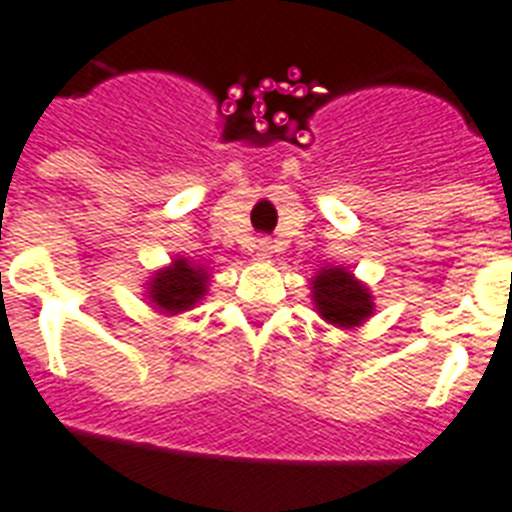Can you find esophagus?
I'll list each match as a JSON object with an SVG mask.
<instances>
[{
  "label": "esophagus",
  "instance_id": "1",
  "mask_svg": "<svg viewBox=\"0 0 512 512\" xmlns=\"http://www.w3.org/2000/svg\"><path fill=\"white\" fill-rule=\"evenodd\" d=\"M257 255L260 257H271L273 255V244L271 241H260V244H257Z\"/></svg>",
  "mask_w": 512,
  "mask_h": 512
}]
</instances>
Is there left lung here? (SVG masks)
I'll return each mask as SVG.
<instances>
[{
	"mask_svg": "<svg viewBox=\"0 0 512 512\" xmlns=\"http://www.w3.org/2000/svg\"><path fill=\"white\" fill-rule=\"evenodd\" d=\"M311 298L319 317L335 327H357L373 314V295L354 273L327 265L311 279Z\"/></svg>",
	"mask_w": 512,
	"mask_h": 512,
	"instance_id": "left-lung-1",
	"label": "left lung"
}]
</instances>
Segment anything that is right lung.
Listing matches in <instances>:
<instances>
[{
  "instance_id": "right-lung-1",
  "label": "right lung",
  "mask_w": 512,
  "mask_h": 512,
  "mask_svg": "<svg viewBox=\"0 0 512 512\" xmlns=\"http://www.w3.org/2000/svg\"><path fill=\"white\" fill-rule=\"evenodd\" d=\"M209 273L187 257H177L174 263L161 268L147 284V298L161 314H182L193 308L206 295Z\"/></svg>"
}]
</instances>
